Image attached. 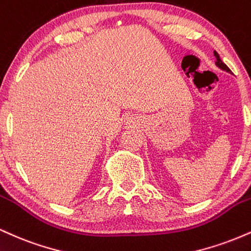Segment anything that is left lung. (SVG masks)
Listing matches in <instances>:
<instances>
[{"instance_id": "8db88e82", "label": "left lung", "mask_w": 251, "mask_h": 251, "mask_svg": "<svg viewBox=\"0 0 251 251\" xmlns=\"http://www.w3.org/2000/svg\"><path fill=\"white\" fill-rule=\"evenodd\" d=\"M214 56H215V57H216V61H215V64H216V67H219L221 70H223V72H226V73L231 74V70L229 69V68L226 67L225 63H223L222 60H221V58H220V55L217 54V51H215V50H214Z\"/></svg>"}]
</instances>
